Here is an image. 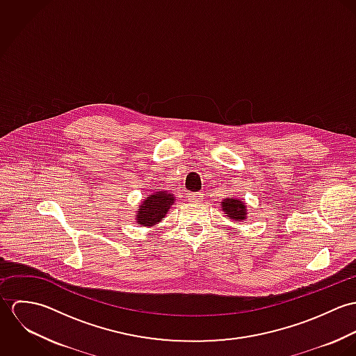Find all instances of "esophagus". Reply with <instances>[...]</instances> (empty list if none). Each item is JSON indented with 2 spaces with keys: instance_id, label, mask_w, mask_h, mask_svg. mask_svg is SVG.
I'll return each mask as SVG.
<instances>
[{
  "instance_id": "esophagus-1",
  "label": "esophagus",
  "mask_w": 356,
  "mask_h": 356,
  "mask_svg": "<svg viewBox=\"0 0 356 356\" xmlns=\"http://www.w3.org/2000/svg\"><path fill=\"white\" fill-rule=\"evenodd\" d=\"M188 197H189L192 202H199L200 197H202V193H199V192H191V193H188Z\"/></svg>"
}]
</instances>
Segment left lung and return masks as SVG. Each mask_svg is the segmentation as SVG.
<instances>
[{
  "label": "left lung",
  "instance_id": "1",
  "mask_svg": "<svg viewBox=\"0 0 356 356\" xmlns=\"http://www.w3.org/2000/svg\"><path fill=\"white\" fill-rule=\"evenodd\" d=\"M222 211L226 213V218L241 222L247 218V207L238 199H225L220 205Z\"/></svg>",
  "mask_w": 356,
  "mask_h": 356
}]
</instances>
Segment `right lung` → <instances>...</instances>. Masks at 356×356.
I'll return each instance as SVG.
<instances>
[{
	"label": "right lung",
	"instance_id": "obj_1",
	"mask_svg": "<svg viewBox=\"0 0 356 356\" xmlns=\"http://www.w3.org/2000/svg\"><path fill=\"white\" fill-rule=\"evenodd\" d=\"M175 202L172 193L167 191L156 189L144 202L138 205V213L136 222L141 226H153L165 216L170 207Z\"/></svg>",
	"mask_w": 356,
	"mask_h": 356
}]
</instances>
